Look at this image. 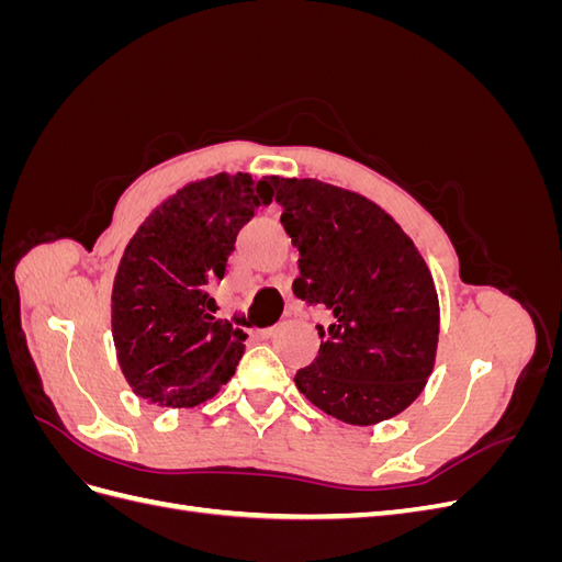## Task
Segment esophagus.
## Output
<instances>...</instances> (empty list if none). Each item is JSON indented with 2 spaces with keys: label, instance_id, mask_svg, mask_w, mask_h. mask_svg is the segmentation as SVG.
Listing matches in <instances>:
<instances>
[{
  "label": "esophagus",
  "instance_id": "obj_1",
  "mask_svg": "<svg viewBox=\"0 0 562 562\" xmlns=\"http://www.w3.org/2000/svg\"><path fill=\"white\" fill-rule=\"evenodd\" d=\"M279 330H281V326H279V323H277V326H269V328L260 330V335H262V337H274Z\"/></svg>",
  "mask_w": 562,
  "mask_h": 562
}]
</instances>
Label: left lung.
<instances>
[{
    "label": "left lung",
    "mask_w": 562,
    "mask_h": 562,
    "mask_svg": "<svg viewBox=\"0 0 562 562\" xmlns=\"http://www.w3.org/2000/svg\"><path fill=\"white\" fill-rule=\"evenodd\" d=\"M281 225L300 250L293 293L326 307L328 328L295 384L356 427L396 417L427 384L438 347L431 271L401 225L370 199L312 178H277Z\"/></svg>",
    "instance_id": "1"
}]
</instances>
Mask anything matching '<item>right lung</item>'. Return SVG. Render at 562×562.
I'll use <instances>...</instances> for the list:
<instances>
[{"label":"right lung","instance_id":"right-lung-1","mask_svg":"<svg viewBox=\"0 0 562 562\" xmlns=\"http://www.w3.org/2000/svg\"><path fill=\"white\" fill-rule=\"evenodd\" d=\"M277 178L217 173L184 184L133 234L112 285V337L126 382L149 403L194 407L227 384L246 333L215 318L239 229L271 203Z\"/></svg>","mask_w":562,"mask_h":562}]
</instances>
